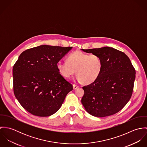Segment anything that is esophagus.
<instances>
[{"label":"esophagus","mask_w":147,"mask_h":147,"mask_svg":"<svg viewBox=\"0 0 147 147\" xmlns=\"http://www.w3.org/2000/svg\"><path fill=\"white\" fill-rule=\"evenodd\" d=\"M73 88H74V89H76L77 88H79V86H78V85H76V84H73Z\"/></svg>","instance_id":"1"}]
</instances>
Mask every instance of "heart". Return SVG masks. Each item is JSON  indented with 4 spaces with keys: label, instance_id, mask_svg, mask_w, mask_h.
Returning a JSON list of instances; mask_svg holds the SVG:
<instances>
[{
    "label": "heart",
    "instance_id": "heart-1",
    "mask_svg": "<svg viewBox=\"0 0 147 147\" xmlns=\"http://www.w3.org/2000/svg\"><path fill=\"white\" fill-rule=\"evenodd\" d=\"M57 66L64 78H70L76 72L78 81L90 84L94 82L101 74L103 61L98 55L76 51L68 55L67 61H59Z\"/></svg>",
    "mask_w": 147,
    "mask_h": 147
}]
</instances>
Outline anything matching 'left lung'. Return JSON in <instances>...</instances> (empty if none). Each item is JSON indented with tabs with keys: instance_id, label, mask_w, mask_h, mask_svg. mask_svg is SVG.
I'll return each instance as SVG.
<instances>
[{
	"instance_id": "obj_1",
	"label": "left lung",
	"mask_w": 147,
	"mask_h": 147,
	"mask_svg": "<svg viewBox=\"0 0 147 147\" xmlns=\"http://www.w3.org/2000/svg\"><path fill=\"white\" fill-rule=\"evenodd\" d=\"M101 57L103 69L93 83L84 86L82 103L86 111L96 117L113 115L127 104L132 94L135 69L129 58L110 47L82 49Z\"/></svg>"
}]
</instances>
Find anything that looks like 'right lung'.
<instances>
[{"instance_id":"1","label":"right lung","mask_w":147,"mask_h":147,"mask_svg":"<svg viewBox=\"0 0 147 147\" xmlns=\"http://www.w3.org/2000/svg\"><path fill=\"white\" fill-rule=\"evenodd\" d=\"M72 48L41 45L20 54L13 67V92L27 111L49 117L60 109L73 86L60 74L57 65Z\"/></svg>"}]
</instances>
